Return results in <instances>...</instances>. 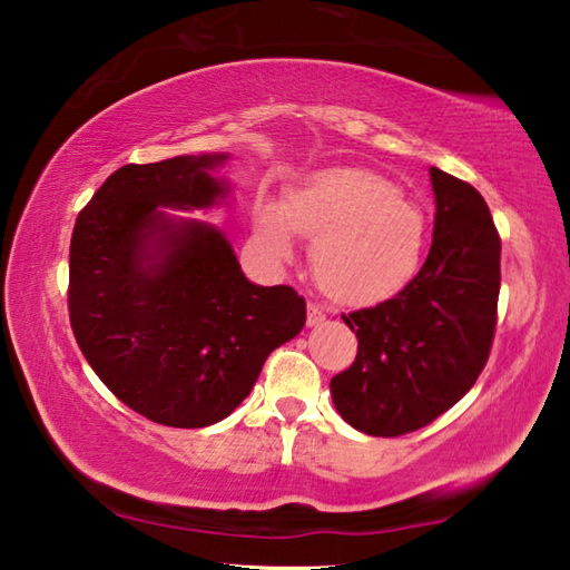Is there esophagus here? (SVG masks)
<instances>
[{
    "label": "esophagus",
    "instance_id": "1",
    "mask_svg": "<svg viewBox=\"0 0 570 570\" xmlns=\"http://www.w3.org/2000/svg\"><path fill=\"white\" fill-rule=\"evenodd\" d=\"M324 320H326V312H324V306H320V304H308L306 324H308V326H316V324H322Z\"/></svg>",
    "mask_w": 570,
    "mask_h": 570
}]
</instances>
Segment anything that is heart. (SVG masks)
Masks as SVG:
<instances>
[{
  "label": "heart",
  "instance_id": "b5f03b06",
  "mask_svg": "<svg viewBox=\"0 0 570 570\" xmlns=\"http://www.w3.org/2000/svg\"><path fill=\"white\" fill-rule=\"evenodd\" d=\"M296 234L312 246L314 276L342 304L397 296L422 264L428 218L382 173L324 168L288 188L282 204L256 208V240L276 264L296 254Z\"/></svg>",
  "mask_w": 570,
  "mask_h": 570
}]
</instances>
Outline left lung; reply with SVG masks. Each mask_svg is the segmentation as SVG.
<instances>
[{
	"label": "left lung",
	"mask_w": 570,
	"mask_h": 570,
	"mask_svg": "<svg viewBox=\"0 0 570 570\" xmlns=\"http://www.w3.org/2000/svg\"><path fill=\"white\" fill-rule=\"evenodd\" d=\"M435 228L428 262L397 296L344 316L356 360L332 377L336 412L354 430H420L475 384L488 362L500 294V236L485 198L430 168Z\"/></svg>",
	"instance_id": "left-lung-1"
}]
</instances>
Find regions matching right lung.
Listing matches in <instances>:
<instances>
[{
    "mask_svg": "<svg viewBox=\"0 0 570 570\" xmlns=\"http://www.w3.org/2000/svg\"><path fill=\"white\" fill-rule=\"evenodd\" d=\"M226 153L122 166L80 210L70 244V322L115 397L168 428H208L248 397L266 356L304 330L292 286L250 284L204 220L230 183Z\"/></svg>",
    "mask_w": 570,
    "mask_h": 570,
    "instance_id": "1",
    "label": "right lung"
}]
</instances>
